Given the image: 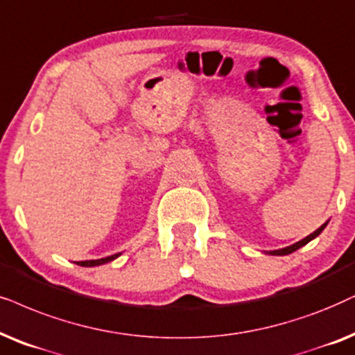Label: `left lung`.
Segmentation results:
<instances>
[{"label":"left lung","instance_id":"obj_1","mask_svg":"<svg viewBox=\"0 0 355 355\" xmlns=\"http://www.w3.org/2000/svg\"><path fill=\"white\" fill-rule=\"evenodd\" d=\"M324 227H326V223L324 225H321V227L316 230V232H313L311 234H308L306 238H303L302 241H298V243H295V245H292V246H288V248H284V250H277V251H270L269 254H274V256H285V254H290V252H293V251H297L298 248H302V246H305L306 243H310L313 238H316L318 236V234L323 232L324 230Z\"/></svg>","mask_w":355,"mask_h":355}]
</instances>
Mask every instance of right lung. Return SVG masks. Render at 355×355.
Returning a JSON list of instances; mask_svg holds the SVG:
<instances>
[{
  "label": "right lung",
  "mask_w": 355,
  "mask_h": 355,
  "mask_svg": "<svg viewBox=\"0 0 355 355\" xmlns=\"http://www.w3.org/2000/svg\"><path fill=\"white\" fill-rule=\"evenodd\" d=\"M121 254V252H117V254H112V256H107V257H103V259H93V261H81L78 262V264L83 266V268H93V266H101V264H105V262H110L114 261L116 257Z\"/></svg>",
  "instance_id": "add662e5"
}]
</instances>
